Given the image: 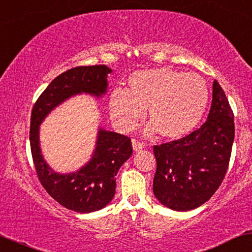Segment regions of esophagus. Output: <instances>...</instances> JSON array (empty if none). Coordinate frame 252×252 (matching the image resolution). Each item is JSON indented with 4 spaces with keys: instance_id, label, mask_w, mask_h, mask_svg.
<instances>
[{
    "instance_id": "obj_1",
    "label": "esophagus",
    "mask_w": 252,
    "mask_h": 252,
    "mask_svg": "<svg viewBox=\"0 0 252 252\" xmlns=\"http://www.w3.org/2000/svg\"><path fill=\"white\" fill-rule=\"evenodd\" d=\"M132 149L135 150V151H138V150H141V149H143L144 148V143H142V142H139V141H137V139H135L133 138L132 139Z\"/></svg>"
}]
</instances>
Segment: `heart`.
Segmentation results:
<instances>
[{
	"label": "heart",
	"mask_w": 252,
	"mask_h": 252,
	"mask_svg": "<svg viewBox=\"0 0 252 252\" xmlns=\"http://www.w3.org/2000/svg\"><path fill=\"white\" fill-rule=\"evenodd\" d=\"M128 89L115 88L109 97L110 116L120 129H131L148 116L159 135L177 139L201 121L209 100L206 82L196 74L168 67L142 69L128 79Z\"/></svg>",
	"instance_id": "b5f03b06"
}]
</instances>
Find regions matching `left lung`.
I'll return each mask as SVG.
<instances>
[{
	"label": "left lung",
	"instance_id": "left-lung-1",
	"mask_svg": "<svg viewBox=\"0 0 252 252\" xmlns=\"http://www.w3.org/2000/svg\"><path fill=\"white\" fill-rule=\"evenodd\" d=\"M234 136V114L223 89L214 80L206 122L186 137L154 146V194L158 201L179 212L208 201L227 173Z\"/></svg>",
	"mask_w": 252,
	"mask_h": 252
}]
</instances>
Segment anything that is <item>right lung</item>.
Segmentation results:
<instances>
[{
    "mask_svg": "<svg viewBox=\"0 0 252 252\" xmlns=\"http://www.w3.org/2000/svg\"><path fill=\"white\" fill-rule=\"evenodd\" d=\"M109 73L106 65L79 66L62 73L40 94L31 113L30 146L38 179L57 202L78 213L98 211L113 200L115 176L132 154L131 141L128 136L98 129L91 160L76 172L58 173L41 155L39 126L56 107L74 95L106 94Z\"/></svg>",
    "mask_w": 252,
    "mask_h": 252,
    "instance_id": "right-lung-1",
    "label": "right lung"
}]
</instances>
